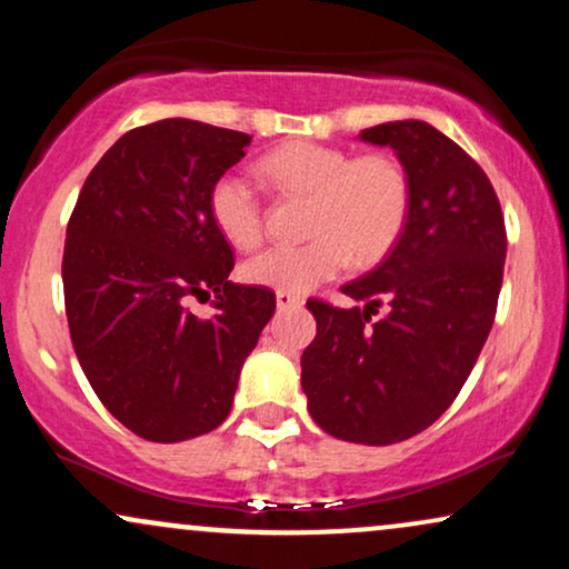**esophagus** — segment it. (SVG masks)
<instances>
[{
	"instance_id": "obj_1",
	"label": "esophagus",
	"mask_w": 569,
	"mask_h": 569,
	"mask_svg": "<svg viewBox=\"0 0 569 569\" xmlns=\"http://www.w3.org/2000/svg\"><path fill=\"white\" fill-rule=\"evenodd\" d=\"M278 310H297V307L305 305V299L299 293H289V291H278L276 293Z\"/></svg>"
}]
</instances>
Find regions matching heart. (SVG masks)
<instances>
[{"instance_id": "1", "label": "heart", "mask_w": 569, "mask_h": 569, "mask_svg": "<svg viewBox=\"0 0 569 569\" xmlns=\"http://www.w3.org/2000/svg\"><path fill=\"white\" fill-rule=\"evenodd\" d=\"M259 173L286 194L307 198L302 246H272L240 267L246 283L305 293L337 278L350 259L382 262L407 230L411 179L390 152L352 154L318 141H291L259 160ZM208 213L227 243L248 251L264 238V206L243 173L227 171L208 189Z\"/></svg>"}]
</instances>
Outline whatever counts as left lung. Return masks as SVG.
Instances as JSON below:
<instances>
[{
    "label": "left lung",
    "mask_w": 569,
    "mask_h": 569,
    "mask_svg": "<svg viewBox=\"0 0 569 569\" xmlns=\"http://www.w3.org/2000/svg\"><path fill=\"white\" fill-rule=\"evenodd\" d=\"M361 139L407 166L409 221L380 267L342 286L367 307L307 302L318 335L302 390L326 433L385 447L433 426L466 385L498 312L508 240L492 181L441 130L401 120Z\"/></svg>",
    "instance_id": "1"
}]
</instances>
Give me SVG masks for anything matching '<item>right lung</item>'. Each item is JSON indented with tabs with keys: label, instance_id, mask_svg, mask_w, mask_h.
<instances>
[{
	"label": "right lung",
	"instance_id": "obj_1",
	"mask_svg": "<svg viewBox=\"0 0 569 569\" xmlns=\"http://www.w3.org/2000/svg\"><path fill=\"white\" fill-rule=\"evenodd\" d=\"M251 136L198 120L128 130L96 162L69 217L63 302L90 388L147 441L173 443L227 420L240 367L276 312V293L232 283V246L208 189ZM218 293L198 319L192 298Z\"/></svg>",
	"mask_w": 569,
	"mask_h": 569
}]
</instances>
